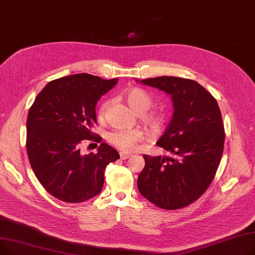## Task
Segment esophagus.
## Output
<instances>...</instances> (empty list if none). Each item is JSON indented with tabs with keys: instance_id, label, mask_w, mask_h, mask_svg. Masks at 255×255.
<instances>
[{
	"instance_id": "obj_1",
	"label": "esophagus",
	"mask_w": 255,
	"mask_h": 255,
	"mask_svg": "<svg viewBox=\"0 0 255 255\" xmlns=\"http://www.w3.org/2000/svg\"><path fill=\"white\" fill-rule=\"evenodd\" d=\"M119 154H121V158H122V159H128V158H129V157L131 156L130 154H128V153H126V152H121Z\"/></svg>"
}]
</instances>
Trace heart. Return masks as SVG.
Instances as JSON below:
<instances>
[{"mask_svg":"<svg viewBox=\"0 0 255 255\" xmlns=\"http://www.w3.org/2000/svg\"><path fill=\"white\" fill-rule=\"evenodd\" d=\"M125 99L129 108L137 114H141L143 123L152 131H157L163 124V116L155 111L146 112L152 106V99L145 91L141 88H130L125 93ZM109 102L106 101L100 105L98 109V117L101 119L104 117L107 110ZM145 137V132L140 128L131 129H116L108 134V141L115 147L122 149L124 151H132L136 146Z\"/></svg>","mask_w":255,"mask_h":255,"instance_id":"heart-1","label":"heart"}]
</instances>
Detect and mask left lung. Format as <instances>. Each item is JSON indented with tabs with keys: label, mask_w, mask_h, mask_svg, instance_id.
Segmentation results:
<instances>
[{
	"label": "left lung",
	"mask_w": 255,
	"mask_h": 255,
	"mask_svg": "<svg viewBox=\"0 0 255 255\" xmlns=\"http://www.w3.org/2000/svg\"><path fill=\"white\" fill-rule=\"evenodd\" d=\"M136 81L169 95L174 108L156 143L174 157L144 154L138 189L166 210L186 207L205 192L219 166L226 134L218 104L194 80L160 76Z\"/></svg>",
	"instance_id": "left-lung-1"
}]
</instances>
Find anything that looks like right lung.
<instances>
[{
  "label": "right lung",
  "mask_w": 255,
  "mask_h": 255,
  "mask_svg": "<svg viewBox=\"0 0 255 255\" xmlns=\"http://www.w3.org/2000/svg\"><path fill=\"white\" fill-rule=\"evenodd\" d=\"M81 73L48 82L35 99L26 119V151L29 163L42 186L66 203H82L102 190L107 164L118 152L102 143L97 153L82 154L84 140L98 143L93 127L96 105L116 85Z\"/></svg>",
  "instance_id": "right-lung-1"
}]
</instances>
